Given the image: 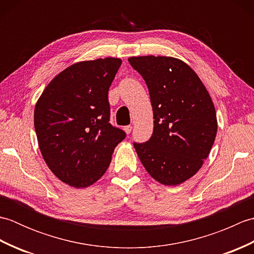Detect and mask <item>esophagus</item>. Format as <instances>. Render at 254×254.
<instances>
[{"mask_svg": "<svg viewBox=\"0 0 254 254\" xmlns=\"http://www.w3.org/2000/svg\"><path fill=\"white\" fill-rule=\"evenodd\" d=\"M123 130L126 131L127 134H130V133L132 132V127H131V126H127V127H123Z\"/></svg>", "mask_w": 254, "mask_h": 254, "instance_id": "obj_1", "label": "esophagus"}]
</instances>
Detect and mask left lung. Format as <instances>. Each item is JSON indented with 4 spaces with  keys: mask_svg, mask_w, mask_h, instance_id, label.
Masks as SVG:
<instances>
[{
    "mask_svg": "<svg viewBox=\"0 0 254 254\" xmlns=\"http://www.w3.org/2000/svg\"><path fill=\"white\" fill-rule=\"evenodd\" d=\"M142 75L154 112V131L134 143L141 163L156 181L178 186L196 174L217 133L216 111L196 73L179 59L132 57Z\"/></svg>",
    "mask_w": 254,
    "mask_h": 254,
    "instance_id": "obj_1",
    "label": "left lung"
}]
</instances>
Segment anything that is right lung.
<instances>
[{"mask_svg":"<svg viewBox=\"0 0 254 254\" xmlns=\"http://www.w3.org/2000/svg\"><path fill=\"white\" fill-rule=\"evenodd\" d=\"M122 61H83L53 78L35 107V130L46 164L59 179L86 188L104 176L126 138L112 127L108 91Z\"/></svg>","mask_w":254,"mask_h":254,"instance_id":"right-lung-1","label":"right lung"}]
</instances>
